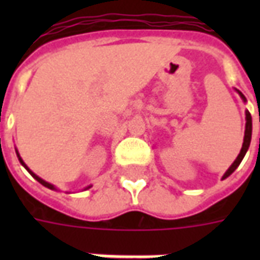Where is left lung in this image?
I'll list each match as a JSON object with an SVG mask.
<instances>
[{
  "label": "left lung",
  "mask_w": 260,
  "mask_h": 260,
  "mask_svg": "<svg viewBox=\"0 0 260 260\" xmlns=\"http://www.w3.org/2000/svg\"><path fill=\"white\" fill-rule=\"evenodd\" d=\"M241 97L245 100V97H244V94L242 93H240ZM246 125H245V136H244V143H242V149H241L240 154H238V157L235 158V161L233 164H231V167H230L229 170H227V173L224 174L223 178H227L229 175H231L235 171V169L240 166V163L242 161V158H244V156H245L246 150H248V147H249V143H251V136H252V117L251 114H249V111H246Z\"/></svg>",
  "instance_id": "1"
}]
</instances>
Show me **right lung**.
Instances as JSON below:
<instances>
[{"label":"right lung","mask_w":260,"mask_h":260,"mask_svg":"<svg viewBox=\"0 0 260 260\" xmlns=\"http://www.w3.org/2000/svg\"><path fill=\"white\" fill-rule=\"evenodd\" d=\"M18 157H19V154H18ZM19 161H20V163H22V166H23V167H25V169L27 170V171H29V173H30L31 177H33V178H35V180L39 181V182H40V184H42V185L47 186V188H50V189H55V188H54V185H51V184H48V182H46V181H44V180H42V178H40V177H37V175L35 174V173H33V171H30V170L27 169V166H26V164L23 163V160H22V158H20V157H19Z\"/></svg>","instance_id":"1"}]
</instances>
